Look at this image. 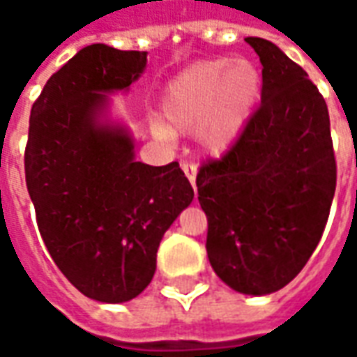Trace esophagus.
Wrapping results in <instances>:
<instances>
[{"label":"esophagus","mask_w":357,"mask_h":357,"mask_svg":"<svg viewBox=\"0 0 357 357\" xmlns=\"http://www.w3.org/2000/svg\"><path fill=\"white\" fill-rule=\"evenodd\" d=\"M181 170L185 172V176L189 178V181H191V185H193V191L197 193V185H195V178H197V166H195V164L183 162L181 164Z\"/></svg>","instance_id":"obj_1"}]
</instances>
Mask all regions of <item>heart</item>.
<instances>
[{
    "mask_svg": "<svg viewBox=\"0 0 357 357\" xmlns=\"http://www.w3.org/2000/svg\"><path fill=\"white\" fill-rule=\"evenodd\" d=\"M260 93L262 73L250 59L199 61L164 86L153 132L162 139L195 132L202 153L224 155L245 132Z\"/></svg>",
    "mask_w": 357,
    "mask_h": 357,
    "instance_id": "heart-1",
    "label": "heart"
}]
</instances>
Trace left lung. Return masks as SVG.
Wrapping results in <instances>:
<instances>
[{"mask_svg": "<svg viewBox=\"0 0 357 357\" xmlns=\"http://www.w3.org/2000/svg\"><path fill=\"white\" fill-rule=\"evenodd\" d=\"M262 63V105L237 143L197 174L206 252L233 291L262 296L298 275L337 187L325 99L275 43L245 38Z\"/></svg>", "mask_w": 357, "mask_h": 357, "instance_id": "left-lung-1", "label": "left lung"}]
</instances>
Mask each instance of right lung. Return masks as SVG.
I'll list each match as a JSON object with an SVG mask.
<instances>
[{
	"label": "right lung",
	"instance_id": "right-lung-1",
	"mask_svg": "<svg viewBox=\"0 0 357 357\" xmlns=\"http://www.w3.org/2000/svg\"><path fill=\"white\" fill-rule=\"evenodd\" d=\"M145 51L80 50L32 105L24 174L53 262L88 298L120 304L147 289L166 229L193 201L178 162L135 160L109 95L128 91Z\"/></svg>",
	"mask_w": 357,
	"mask_h": 357
}]
</instances>
